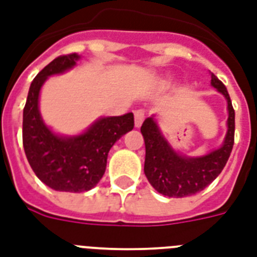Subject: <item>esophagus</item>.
Instances as JSON below:
<instances>
[{
	"mask_svg": "<svg viewBox=\"0 0 257 257\" xmlns=\"http://www.w3.org/2000/svg\"><path fill=\"white\" fill-rule=\"evenodd\" d=\"M144 120H145V110L144 109H137L136 112H135V125L139 128V126H141V124H143V121Z\"/></svg>",
	"mask_w": 257,
	"mask_h": 257,
	"instance_id": "obj_1",
	"label": "esophagus"
}]
</instances>
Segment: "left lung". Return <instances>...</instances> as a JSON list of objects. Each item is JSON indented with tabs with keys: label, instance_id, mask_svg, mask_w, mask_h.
Instances as JSON below:
<instances>
[{
	"label": "left lung",
	"instance_id": "left-lung-1",
	"mask_svg": "<svg viewBox=\"0 0 257 257\" xmlns=\"http://www.w3.org/2000/svg\"><path fill=\"white\" fill-rule=\"evenodd\" d=\"M215 86L227 98L228 131L224 144L219 149L201 157H185L176 153L160 133L153 117L143 122L141 133L145 141L144 173L159 193L168 197H185L203 191L227 164L235 143V110L231 97L223 82L212 74Z\"/></svg>",
	"mask_w": 257,
	"mask_h": 257
}]
</instances>
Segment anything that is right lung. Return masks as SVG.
Wrapping results in <instances>:
<instances>
[{
  "label": "right lung",
  "mask_w": 257,
  "mask_h": 257,
  "mask_svg": "<svg viewBox=\"0 0 257 257\" xmlns=\"http://www.w3.org/2000/svg\"><path fill=\"white\" fill-rule=\"evenodd\" d=\"M80 56L64 54L54 58L30 84L22 118V144L26 159L38 179L54 191L85 192L96 187L104 176L113 144L135 126L133 113L102 117L82 135H54L41 118L38 96L42 84L52 74L76 65Z\"/></svg>",
  "instance_id": "right-lung-1"
}]
</instances>
